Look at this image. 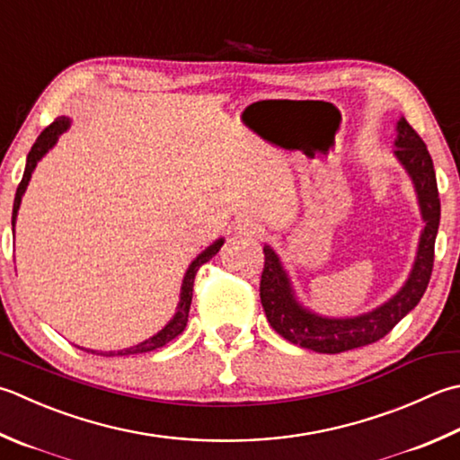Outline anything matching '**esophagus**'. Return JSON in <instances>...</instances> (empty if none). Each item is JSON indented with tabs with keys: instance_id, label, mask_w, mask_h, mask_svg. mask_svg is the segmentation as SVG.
Returning <instances> with one entry per match:
<instances>
[{
	"instance_id": "esophagus-1",
	"label": "esophagus",
	"mask_w": 460,
	"mask_h": 460,
	"mask_svg": "<svg viewBox=\"0 0 460 460\" xmlns=\"http://www.w3.org/2000/svg\"><path fill=\"white\" fill-rule=\"evenodd\" d=\"M235 233L237 235H245V237H259L261 233H263V225L259 221L251 219V217H239L235 221Z\"/></svg>"
}]
</instances>
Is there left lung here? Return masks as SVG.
<instances>
[{"label":"left lung","instance_id":"8db88e82","mask_svg":"<svg viewBox=\"0 0 460 460\" xmlns=\"http://www.w3.org/2000/svg\"><path fill=\"white\" fill-rule=\"evenodd\" d=\"M394 129H397V137H394L393 153L415 185L420 217L425 221L415 263L407 281L389 301L373 311L357 314V317H325L303 307L296 299L291 277L283 267L281 257L271 245H265V267L259 287L261 305L271 327L293 345L327 355L371 345L383 339L404 314L415 309L427 291L430 273H433L435 239L440 221L437 175L425 141L419 137L409 121L401 117Z\"/></svg>","mask_w":460,"mask_h":460}]
</instances>
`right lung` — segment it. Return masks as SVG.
Wrapping results in <instances>:
<instances>
[{
	"mask_svg": "<svg viewBox=\"0 0 460 460\" xmlns=\"http://www.w3.org/2000/svg\"><path fill=\"white\" fill-rule=\"evenodd\" d=\"M71 125V119L69 117H58L56 121H53L49 128H45L41 131V135L38 139H35L31 151L27 153V161H25V171H23V177H22V183L20 187H17L15 191V201H13V213H12V229L15 231V221H17V211H20V205H22V197L25 193L27 185H30V179H31V173L35 171V167H38L40 161L43 159L45 153H48L53 146H56L59 135L66 133L69 129ZM225 243V239H217L213 241L209 247H207L205 251H201L199 255H197L191 265L187 267L185 271V277H183V283H181V293H179V303H177V311L173 314V319H171L167 325L161 329L159 332H155V335L141 341V343L133 345L129 349H121V350H110V353H97V350H92V349H85L87 353H93V355H103V357H125V355H137V353H149V350H155L159 347L167 345L169 341H173L177 335H181L185 325H187V317H189V307H191V299H193V283H195V275L197 271H199V267L203 263H207L211 257H215L219 253L221 245Z\"/></svg>",
	"mask_w": 460,
	"mask_h": 460,
	"instance_id": "obj_1",
	"label": "right lung"
}]
</instances>
